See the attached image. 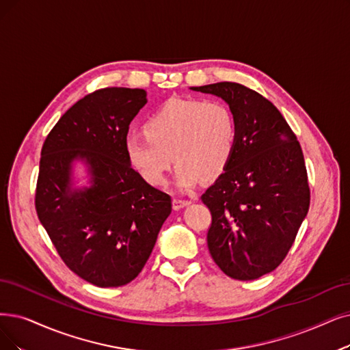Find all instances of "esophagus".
Masks as SVG:
<instances>
[{
    "label": "esophagus",
    "instance_id": "1",
    "mask_svg": "<svg viewBox=\"0 0 350 350\" xmlns=\"http://www.w3.org/2000/svg\"><path fill=\"white\" fill-rule=\"evenodd\" d=\"M191 205V201H187V200H172V208L175 209V211H179V209H183L185 206Z\"/></svg>",
    "mask_w": 350,
    "mask_h": 350
}]
</instances>
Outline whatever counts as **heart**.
Masks as SVG:
<instances>
[{
    "instance_id": "1",
    "label": "heart",
    "mask_w": 350,
    "mask_h": 350,
    "mask_svg": "<svg viewBox=\"0 0 350 350\" xmlns=\"http://www.w3.org/2000/svg\"><path fill=\"white\" fill-rule=\"evenodd\" d=\"M237 137V120L226 103L170 99L146 118L144 133L126 137L124 153L137 175L157 188L165 185L174 157L176 185L188 191L226 172Z\"/></svg>"
}]
</instances>
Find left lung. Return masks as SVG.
Instances as JSON below:
<instances>
[{
  "label": "left lung",
  "instance_id": "left-lung-1",
  "mask_svg": "<svg viewBox=\"0 0 350 350\" xmlns=\"http://www.w3.org/2000/svg\"><path fill=\"white\" fill-rule=\"evenodd\" d=\"M226 102L237 120L234 157L201 197L213 224L209 254L235 280H256L275 270L295 243L309 211L303 152L277 107L239 83L191 88Z\"/></svg>",
  "mask_w": 350,
  "mask_h": 350
}]
</instances>
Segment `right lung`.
I'll use <instances>...</instances> for the list:
<instances>
[{
	"mask_svg": "<svg viewBox=\"0 0 350 350\" xmlns=\"http://www.w3.org/2000/svg\"><path fill=\"white\" fill-rule=\"evenodd\" d=\"M144 89L88 94L55 123L41 149L36 209L67 267L97 287H119L142 271L172 211L124 153Z\"/></svg>",
	"mask_w": 350,
	"mask_h": 350,
	"instance_id": "obj_1",
	"label": "right lung"
}]
</instances>
